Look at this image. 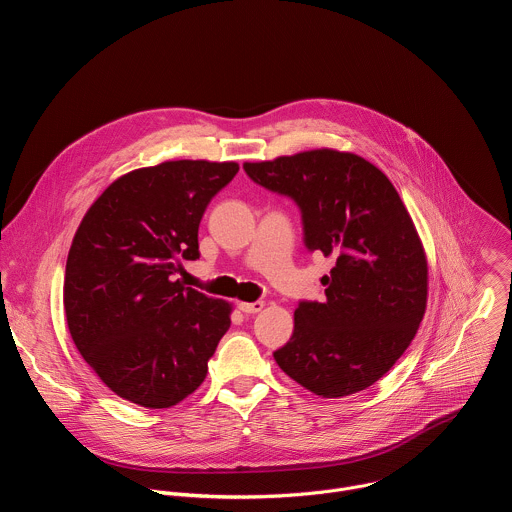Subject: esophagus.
<instances>
[{"mask_svg": "<svg viewBox=\"0 0 512 512\" xmlns=\"http://www.w3.org/2000/svg\"><path fill=\"white\" fill-rule=\"evenodd\" d=\"M263 308H265V304H263L261 300H257V302H241V304H239V310L245 312V314H257V312H261Z\"/></svg>", "mask_w": 512, "mask_h": 512, "instance_id": "1", "label": "esophagus"}]
</instances>
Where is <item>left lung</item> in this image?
<instances>
[{"label":"left lung","instance_id":"left-lung-1","mask_svg":"<svg viewBox=\"0 0 512 512\" xmlns=\"http://www.w3.org/2000/svg\"><path fill=\"white\" fill-rule=\"evenodd\" d=\"M300 206L304 243L334 257L324 302H300L279 369L320 397L377 383L407 350L427 304V259L391 180L356 154L312 150L243 164Z\"/></svg>","mask_w":512,"mask_h":512}]
</instances>
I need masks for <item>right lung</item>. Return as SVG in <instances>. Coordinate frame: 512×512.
Segmentation results:
<instances>
[{
    "label": "right lung",
    "instance_id": "add662e5",
    "mask_svg": "<svg viewBox=\"0 0 512 512\" xmlns=\"http://www.w3.org/2000/svg\"><path fill=\"white\" fill-rule=\"evenodd\" d=\"M239 172L235 162L178 160L117 178L87 210L64 273L72 342L119 397L166 409L206 379L231 304L184 287L200 218Z\"/></svg>",
    "mask_w": 512,
    "mask_h": 512
}]
</instances>
